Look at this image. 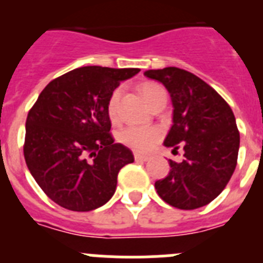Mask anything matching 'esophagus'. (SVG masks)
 I'll list each match as a JSON object with an SVG mask.
<instances>
[{"label":"esophagus","mask_w":263,"mask_h":263,"mask_svg":"<svg viewBox=\"0 0 263 263\" xmlns=\"http://www.w3.org/2000/svg\"><path fill=\"white\" fill-rule=\"evenodd\" d=\"M134 159H136L137 162H147V160H148V157H146V155L136 154V155H134Z\"/></svg>","instance_id":"34e87169"}]
</instances>
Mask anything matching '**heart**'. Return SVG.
<instances>
[{
	"instance_id": "heart-1",
	"label": "heart",
	"mask_w": 263,
	"mask_h": 263,
	"mask_svg": "<svg viewBox=\"0 0 263 263\" xmlns=\"http://www.w3.org/2000/svg\"><path fill=\"white\" fill-rule=\"evenodd\" d=\"M164 92L163 88L160 85L155 84V83H146L141 87V93H142L143 99L146 103L150 105L153 100L158 96L159 93ZM121 89H117L111 93L110 99L108 101V115L111 120H115L117 116V108L118 101H120ZM162 137V133L158 127H138V126H129L125 127L124 130H121L118 134V139L122 145L126 147L132 148L137 153H147L150 152L157 142Z\"/></svg>"
}]
</instances>
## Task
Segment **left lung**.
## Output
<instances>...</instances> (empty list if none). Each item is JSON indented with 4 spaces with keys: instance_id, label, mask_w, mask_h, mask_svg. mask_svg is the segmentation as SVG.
I'll list each match as a JSON object with an SVG mask.
<instances>
[{
    "instance_id": "1",
    "label": "left lung",
    "mask_w": 263,
    "mask_h": 263,
    "mask_svg": "<svg viewBox=\"0 0 263 263\" xmlns=\"http://www.w3.org/2000/svg\"><path fill=\"white\" fill-rule=\"evenodd\" d=\"M145 76L162 83L173 101V126L163 145L174 150L182 146L184 152L182 162L170 159L168 175L155 182V190L179 210L206 205L221 194L236 168L240 133L233 111L191 72L167 67L148 69Z\"/></svg>"
}]
</instances>
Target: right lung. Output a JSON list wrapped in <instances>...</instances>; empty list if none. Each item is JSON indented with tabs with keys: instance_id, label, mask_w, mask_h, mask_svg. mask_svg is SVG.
Returning <instances> with one entry per match:
<instances>
[{
	"instance_id": "right-lung-1",
	"label": "right lung",
	"mask_w": 263,
	"mask_h": 263,
	"mask_svg": "<svg viewBox=\"0 0 263 263\" xmlns=\"http://www.w3.org/2000/svg\"><path fill=\"white\" fill-rule=\"evenodd\" d=\"M138 68L80 67L42 90L26 120L27 168L51 200L76 212L104 205L133 153L115 143L108 101Z\"/></svg>"
}]
</instances>
